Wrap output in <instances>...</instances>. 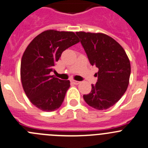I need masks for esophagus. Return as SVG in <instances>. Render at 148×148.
Returning a JSON list of instances; mask_svg holds the SVG:
<instances>
[{"label": "esophagus", "mask_w": 148, "mask_h": 148, "mask_svg": "<svg viewBox=\"0 0 148 148\" xmlns=\"http://www.w3.org/2000/svg\"><path fill=\"white\" fill-rule=\"evenodd\" d=\"M72 82L73 83H74V84H79L80 83V82H78V81H76V80H72Z\"/></svg>", "instance_id": "1"}]
</instances>
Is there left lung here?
<instances>
[{"label":"left lung","instance_id":"8db88e82","mask_svg":"<svg viewBox=\"0 0 148 148\" xmlns=\"http://www.w3.org/2000/svg\"><path fill=\"white\" fill-rule=\"evenodd\" d=\"M92 66L98 69L97 81L83 98L92 108L106 110L114 106L127 91L131 66L124 48L103 33L77 32Z\"/></svg>","mask_w":148,"mask_h":148}]
</instances>
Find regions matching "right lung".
<instances>
[{"instance_id": "1", "label": "right lung", "mask_w": 148, "mask_h": 148, "mask_svg": "<svg viewBox=\"0 0 148 148\" xmlns=\"http://www.w3.org/2000/svg\"><path fill=\"white\" fill-rule=\"evenodd\" d=\"M79 42L73 32L51 29L38 34L26 48L21 62V84L38 108L51 112L61 106L70 81L56 78L50 73L61 53Z\"/></svg>"}]
</instances>
